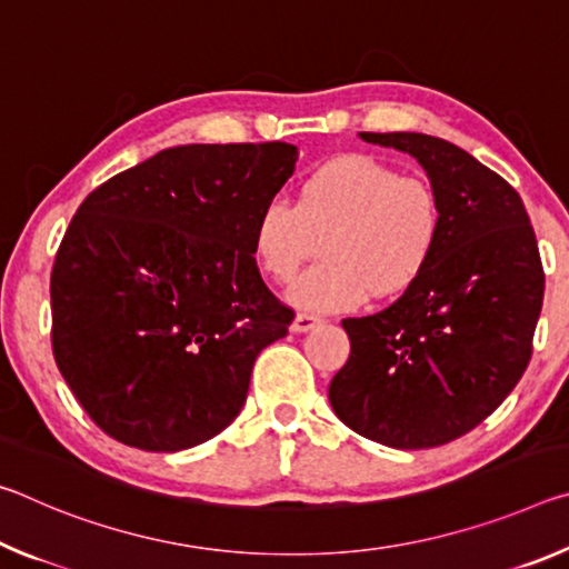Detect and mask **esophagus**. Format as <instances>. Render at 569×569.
I'll return each instance as SVG.
<instances>
[{"label": "esophagus", "mask_w": 569, "mask_h": 569, "mask_svg": "<svg viewBox=\"0 0 569 569\" xmlns=\"http://www.w3.org/2000/svg\"><path fill=\"white\" fill-rule=\"evenodd\" d=\"M323 321L319 319V316H311V313H296V319H293V326L291 329L296 331V333H306V331H313L316 326H321Z\"/></svg>", "instance_id": "obj_1"}]
</instances>
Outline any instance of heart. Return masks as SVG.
<instances>
[{
  "mask_svg": "<svg viewBox=\"0 0 569 569\" xmlns=\"http://www.w3.org/2000/svg\"><path fill=\"white\" fill-rule=\"evenodd\" d=\"M437 192L369 156L323 162L298 182L293 206L268 200L253 223V256L276 283L293 281L321 248L323 263L288 291L298 311L336 313L409 288L439 238Z\"/></svg>",
  "mask_w": 569,
  "mask_h": 569,
  "instance_id": "b5f03b06",
  "label": "heart"
}]
</instances>
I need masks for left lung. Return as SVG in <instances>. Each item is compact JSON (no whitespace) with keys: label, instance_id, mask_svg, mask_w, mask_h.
<instances>
[{"label":"left lung","instance_id":"obj_1","mask_svg":"<svg viewBox=\"0 0 569 569\" xmlns=\"http://www.w3.org/2000/svg\"><path fill=\"white\" fill-rule=\"evenodd\" d=\"M407 152L439 200L429 263L389 308L343 319L351 353L329 387L346 427L393 449L467 435L517 387L532 356L545 273L522 198L455 142L359 132Z\"/></svg>","mask_w":569,"mask_h":569}]
</instances>
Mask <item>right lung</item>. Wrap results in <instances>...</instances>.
Segmentation results:
<instances>
[{
    "mask_svg": "<svg viewBox=\"0 0 569 569\" xmlns=\"http://www.w3.org/2000/svg\"><path fill=\"white\" fill-rule=\"evenodd\" d=\"M298 148L180 146L102 182L52 268V349L90 419L128 447L182 451L220 435L293 311L268 291L253 223Z\"/></svg>",
    "mask_w": 569,
    "mask_h": 569,
    "instance_id": "obj_1",
    "label": "right lung"
}]
</instances>
